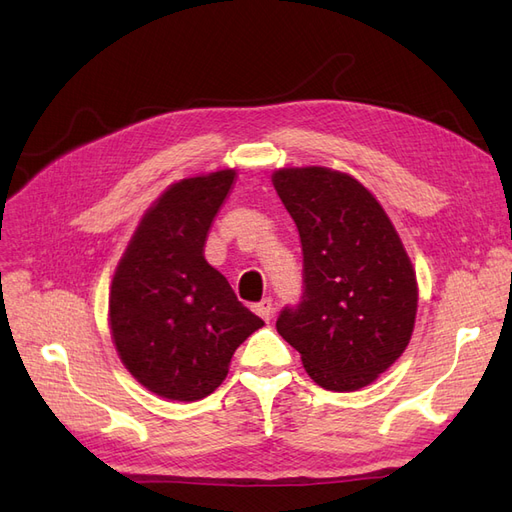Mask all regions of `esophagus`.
Instances as JSON below:
<instances>
[{"instance_id":"1","label":"esophagus","mask_w":512,"mask_h":512,"mask_svg":"<svg viewBox=\"0 0 512 512\" xmlns=\"http://www.w3.org/2000/svg\"><path fill=\"white\" fill-rule=\"evenodd\" d=\"M256 314L262 318V320H271L273 318V301L271 299H262L258 305H254Z\"/></svg>"}]
</instances>
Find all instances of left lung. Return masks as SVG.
Instances as JSON below:
<instances>
[{
	"label": "left lung",
	"instance_id": "left-lung-1",
	"mask_svg": "<svg viewBox=\"0 0 512 512\" xmlns=\"http://www.w3.org/2000/svg\"><path fill=\"white\" fill-rule=\"evenodd\" d=\"M303 247V297L275 327L327 391H359L410 344L418 286L393 222L361 181L327 166L271 175Z\"/></svg>",
	"mask_w": 512,
	"mask_h": 512
}]
</instances>
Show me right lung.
<instances>
[{
	"mask_svg": "<svg viewBox=\"0 0 512 512\" xmlns=\"http://www.w3.org/2000/svg\"><path fill=\"white\" fill-rule=\"evenodd\" d=\"M237 170L181 179L138 222L115 269L108 324L121 363L153 395L196 401L224 382L262 322L205 260L213 218Z\"/></svg>",
	"mask_w": 512,
	"mask_h": 512,
	"instance_id": "right-lung-1",
	"label": "right lung"
}]
</instances>
